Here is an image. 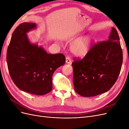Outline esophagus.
Segmentation results:
<instances>
[{
    "label": "esophagus",
    "mask_w": 129,
    "mask_h": 129,
    "mask_svg": "<svg viewBox=\"0 0 129 129\" xmlns=\"http://www.w3.org/2000/svg\"><path fill=\"white\" fill-rule=\"evenodd\" d=\"M72 62V60L71 59V58H70L69 56H67L66 58V63H67V64H70Z\"/></svg>",
    "instance_id": "1"
}]
</instances>
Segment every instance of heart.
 <instances>
[{"mask_svg":"<svg viewBox=\"0 0 129 129\" xmlns=\"http://www.w3.org/2000/svg\"><path fill=\"white\" fill-rule=\"evenodd\" d=\"M92 42V39L89 35L78 38L71 44V52L76 56L83 57L89 52L91 48Z\"/></svg>","mask_w":129,"mask_h":129,"instance_id":"1","label":"heart"}]
</instances>
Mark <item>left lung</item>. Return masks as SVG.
I'll return each mask as SVG.
<instances>
[{
    "label": "left lung",
    "instance_id": "left-lung-1",
    "mask_svg": "<svg viewBox=\"0 0 129 129\" xmlns=\"http://www.w3.org/2000/svg\"><path fill=\"white\" fill-rule=\"evenodd\" d=\"M122 62L119 37L112 27L107 41L92 47L83 59H74L72 66L75 91L83 97L108 91L117 80Z\"/></svg>",
    "mask_w": 129,
    "mask_h": 129
}]
</instances>
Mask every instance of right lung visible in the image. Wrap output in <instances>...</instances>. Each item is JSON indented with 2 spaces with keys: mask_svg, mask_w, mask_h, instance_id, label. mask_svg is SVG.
<instances>
[{
  "mask_svg": "<svg viewBox=\"0 0 129 129\" xmlns=\"http://www.w3.org/2000/svg\"><path fill=\"white\" fill-rule=\"evenodd\" d=\"M37 28L36 23L23 22L12 34L7 50V63L12 80L21 90L44 95L52 89V76L63 66L62 54H50L42 46L32 44L27 33Z\"/></svg>",
  "mask_w": 129,
  "mask_h": 129,
  "instance_id": "add662e5",
  "label": "right lung"
}]
</instances>
